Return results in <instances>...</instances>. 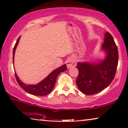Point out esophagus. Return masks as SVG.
<instances>
[{"mask_svg": "<svg viewBox=\"0 0 128 128\" xmlns=\"http://www.w3.org/2000/svg\"><path fill=\"white\" fill-rule=\"evenodd\" d=\"M66 65H67L68 68H74L76 65V60L73 58H69L66 60Z\"/></svg>", "mask_w": 128, "mask_h": 128, "instance_id": "obj_1", "label": "esophagus"}]
</instances>
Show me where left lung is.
Returning a JSON list of instances; mask_svg holds the SVG:
<instances>
[{"instance_id": "obj_1", "label": "left lung", "mask_w": 128, "mask_h": 128, "mask_svg": "<svg viewBox=\"0 0 128 128\" xmlns=\"http://www.w3.org/2000/svg\"><path fill=\"white\" fill-rule=\"evenodd\" d=\"M102 50L106 56L98 63L78 62L76 84L81 92L92 95L107 87L114 78L118 64V51L112 36L106 32Z\"/></svg>"}]
</instances>
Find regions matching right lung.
I'll return each mask as SVG.
<instances>
[{
	"mask_svg": "<svg viewBox=\"0 0 128 128\" xmlns=\"http://www.w3.org/2000/svg\"><path fill=\"white\" fill-rule=\"evenodd\" d=\"M20 36H19L18 40H17L16 43L14 46L13 51V60L14 62V53L16 49L19 42V40H20ZM67 70V67L66 64H64L60 67H59L58 69L54 70L53 72H52L48 76L46 77L45 79H44L42 81L40 82L39 83L36 84L35 85H27L26 84L22 83L21 80L19 79L18 77L17 76L16 73L15 72V76L17 83L22 88L24 91L27 92L28 93L32 94L34 96H46L48 94H50V92L53 90L55 84L56 80V78L58 75L60 73L65 71Z\"/></svg>",
	"mask_w": 128,
	"mask_h": 128,
	"instance_id": "add662e5",
	"label": "right lung"
}]
</instances>
